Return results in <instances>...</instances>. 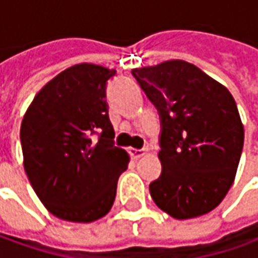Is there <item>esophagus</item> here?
<instances>
[{
  "label": "esophagus",
  "instance_id": "obj_1",
  "mask_svg": "<svg viewBox=\"0 0 258 258\" xmlns=\"http://www.w3.org/2000/svg\"><path fill=\"white\" fill-rule=\"evenodd\" d=\"M147 153V150H138V148H130V156H131V158H134V160H137V158H140V157H143L144 154Z\"/></svg>",
  "mask_w": 258,
  "mask_h": 258
}]
</instances>
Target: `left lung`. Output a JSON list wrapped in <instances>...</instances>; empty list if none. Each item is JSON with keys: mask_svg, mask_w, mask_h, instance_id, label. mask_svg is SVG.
Listing matches in <instances>:
<instances>
[{"mask_svg": "<svg viewBox=\"0 0 258 258\" xmlns=\"http://www.w3.org/2000/svg\"><path fill=\"white\" fill-rule=\"evenodd\" d=\"M161 118L163 171L150 184L158 209L177 220L214 210L234 181L244 127L223 84L182 59L134 68Z\"/></svg>", "mask_w": 258, "mask_h": 258, "instance_id": "obj_1", "label": "left lung"}]
</instances>
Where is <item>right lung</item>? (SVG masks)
<instances>
[{
	"label": "right lung",
	"mask_w": 258,
	"mask_h": 258,
	"mask_svg": "<svg viewBox=\"0 0 258 258\" xmlns=\"http://www.w3.org/2000/svg\"><path fill=\"white\" fill-rule=\"evenodd\" d=\"M115 70L76 64L49 80L21 122L24 170L41 203L55 217L91 223L112 207L130 156L114 146L107 81ZM95 132L100 138H91Z\"/></svg>",
	"instance_id": "right-lung-1"
}]
</instances>
